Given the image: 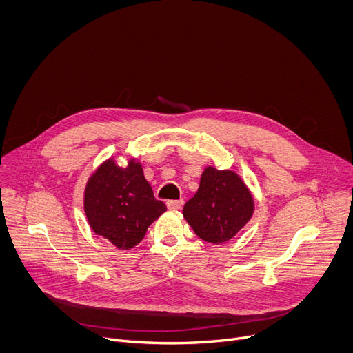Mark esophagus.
<instances>
[{
  "instance_id": "obj_1",
  "label": "esophagus",
  "mask_w": 353,
  "mask_h": 353,
  "mask_svg": "<svg viewBox=\"0 0 353 353\" xmlns=\"http://www.w3.org/2000/svg\"><path fill=\"white\" fill-rule=\"evenodd\" d=\"M183 203H184L183 199H170V201H168L166 205L169 210L174 211V210H180L183 207Z\"/></svg>"
}]
</instances>
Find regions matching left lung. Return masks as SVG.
<instances>
[{"label": "left lung", "instance_id": "obj_1", "mask_svg": "<svg viewBox=\"0 0 353 353\" xmlns=\"http://www.w3.org/2000/svg\"><path fill=\"white\" fill-rule=\"evenodd\" d=\"M253 212V195L240 176L212 166L205 168L198 191L183 208V215L195 234L212 244L236 236Z\"/></svg>", "mask_w": 353, "mask_h": 353}]
</instances>
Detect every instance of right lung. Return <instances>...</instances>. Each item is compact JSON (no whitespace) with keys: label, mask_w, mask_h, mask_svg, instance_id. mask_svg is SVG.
<instances>
[{"label":"right lung","mask_w":353,"mask_h":353,"mask_svg":"<svg viewBox=\"0 0 353 353\" xmlns=\"http://www.w3.org/2000/svg\"><path fill=\"white\" fill-rule=\"evenodd\" d=\"M83 210L96 234L119 250H128L143 239L149 225L166 211V205L154 196L139 162L131 159L127 168H120L110 158L89 177Z\"/></svg>","instance_id":"add662e5"}]
</instances>
